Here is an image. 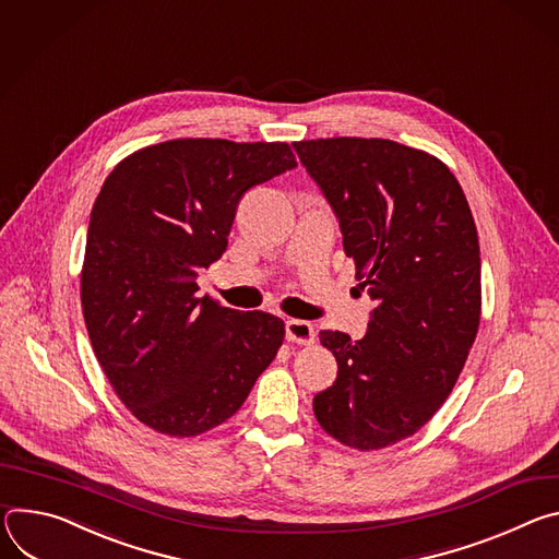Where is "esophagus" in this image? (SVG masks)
<instances>
[{
  "label": "esophagus",
  "mask_w": 559,
  "mask_h": 559,
  "mask_svg": "<svg viewBox=\"0 0 559 559\" xmlns=\"http://www.w3.org/2000/svg\"><path fill=\"white\" fill-rule=\"evenodd\" d=\"M286 340L295 342V344H313L316 329L304 320H288L286 322Z\"/></svg>",
  "instance_id": "1"
}]
</instances>
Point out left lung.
<instances>
[{
  "mask_svg": "<svg viewBox=\"0 0 559 559\" xmlns=\"http://www.w3.org/2000/svg\"><path fill=\"white\" fill-rule=\"evenodd\" d=\"M329 200L355 277L376 301L361 340L322 331L337 380L313 400L337 442L378 451L451 395L481 313L477 228L455 175L424 151L364 138L295 142Z\"/></svg>",
  "mask_w": 559,
  "mask_h": 559,
  "instance_id": "1",
  "label": "left lung"
}]
</instances>
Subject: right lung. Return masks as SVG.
Returning a JSON list of instances; mask_svg holds the SVG:
<instances>
[{
    "label": "right lung",
    "mask_w": 559,
    "mask_h": 559,
    "mask_svg": "<svg viewBox=\"0 0 559 559\" xmlns=\"http://www.w3.org/2000/svg\"><path fill=\"white\" fill-rule=\"evenodd\" d=\"M284 142L170 140L135 151L95 200L82 311L112 391L142 424L195 438L233 417L284 342V322L200 297L241 195L295 168Z\"/></svg>",
    "instance_id": "right-lung-1"
}]
</instances>
